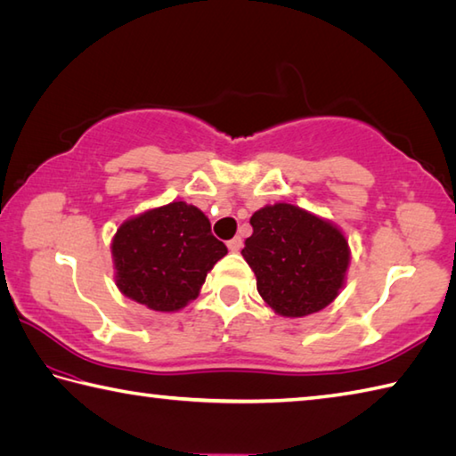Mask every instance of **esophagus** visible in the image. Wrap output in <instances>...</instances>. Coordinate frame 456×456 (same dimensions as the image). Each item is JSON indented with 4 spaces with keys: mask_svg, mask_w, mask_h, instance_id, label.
I'll return each instance as SVG.
<instances>
[{
    "mask_svg": "<svg viewBox=\"0 0 456 456\" xmlns=\"http://www.w3.org/2000/svg\"><path fill=\"white\" fill-rule=\"evenodd\" d=\"M240 248H242V238L236 236V238L228 240V250H230V252H238Z\"/></svg>",
    "mask_w": 456,
    "mask_h": 456,
    "instance_id": "obj_1",
    "label": "esophagus"
}]
</instances>
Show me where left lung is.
Wrapping results in <instances>:
<instances>
[{"label": "left lung", "instance_id": "1", "mask_svg": "<svg viewBox=\"0 0 456 456\" xmlns=\"http://www.w3.org/2000/svg\"><path fill=\"white\" fill-rule=\"evenodd\" d=\"M242 256L265 304L283 317L330 305L346 283L349 244L343 232L299 206L278 202L252 214Z\"/></svg>", "mask_w": 456, "mask_h": 456}]
</instances>
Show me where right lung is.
<instances>
[{"mask_svg": "<svg viewBox=\"0 0 456 456\" xmlns=\"http://www.w3.org/2000/svg\"><path fill=\"white\" fill-rule=\"evenodd\" d=\"M110 252L121 294L154 312H176L200 294L228 248L212 236L202 210L180 200L123 222Z\"/></svg>", "mask_w": 456, "mask_h": 456, "instance_id": "1", "label": "right lung"}]
</instances>
